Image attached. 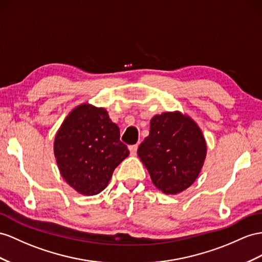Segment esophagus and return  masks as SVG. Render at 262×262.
<instances>
[{
  "label": "esophagus",
  "instance_id": "esophagus-1",
  "mask_svg": "<svg viewBox=\"0 0 262 262\" xmlns=\"http://www.w3.org/2000/svg\"><path fill=\"white\" fill-rule=\"evenodd\" d=\"M129 151H130V155H133V156H135L136 155V152H137V148H138V145H130L129 147Z\"/></svg>",
  "mask_w": 262,
  "mask_h": 262
}]
</instances>
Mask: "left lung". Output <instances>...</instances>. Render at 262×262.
Listing matches in <instances>:
<instances>
[{
	"label": "left lung",
	"mask_w": 262,
	"mask_h": 262,
	"mask_svg": "<svg viewBox=\"0 0 262 262\" xmlns=\"http://www.w3.org/2000/svg\"><path fill=\"white\" fill-rule=\"evenodd\" d=\"M138 157L151 182L167 195H176L197 179L207 146L198 125L182 113H164L150 120L149 135L138 147Z\"/></svg>",
	"instance_id": "1"
}]
</instances>
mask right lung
Returning a JSON list of instances; mask_svg holds the SVG:
<instances>
[{"instance_id":"1","label":"right lung","mask_w":262,"mask_h":262,"mask_svg":"<svg viewBox=\"0 0 262 262\" xmlns=\"http://www.w3.org/2000/svg\"><path fill=\"white\" fill-rule=\"evenodd\" d=\"M116 124L104 108L83 104L73 110L58 129L54 155L61 175L86 196L106 188L116 167L129 155Z\"/></svg>"}]
</instances>
